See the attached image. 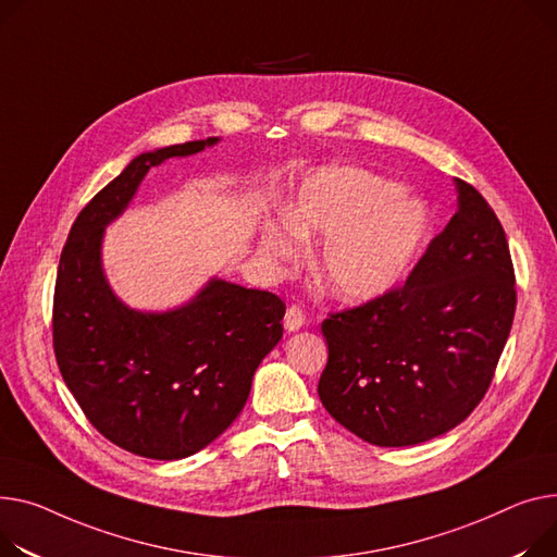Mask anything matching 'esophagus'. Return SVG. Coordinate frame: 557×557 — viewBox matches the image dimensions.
<instances>
[{
	"label": "esophagus",
	"mask_w": 557,
	"mask_h": 557,
	"mask_svg": "<svg viewBox=\"0 0 557 557\" xmlns=\"http://www.w3.org/2000/svg\"><path fill=\"white\" fill-rule=\"evenodd\" d=\"M305 322H307V315L300 307L293 305V307L286 309V313H284V329L286 331H298V329L305 326Z\"/></svg>",
	"instance_id": "34e87169"
}]
</instances>
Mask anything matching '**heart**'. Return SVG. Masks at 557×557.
<instances>
[{
  "mask_svg": "<svg viewBox=\"0 0 557 557\" xmlns=\"http://www.w3.org/2000/svg\"><path fill=\"white\" fill-rule=\"evenodd\" d=\"M428 233L425 206L362 168H326L309 176L286 219L269 221L262 250L275 267L293 264L302 237H326L318 280L333 298L367 302L394 288Z\"/></svg>",
  "mask_w": 557,
  "mask_h": 557,
  "instance_id": "1",
  "label": "heart"
}]
</instances>
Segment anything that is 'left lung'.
I'll return each instance as SVG.
<instances>
[{
  "label": "left lung",
  "instance_id": "8db88e82",
  "mask_svg": "<svg viewBox=\"0 0 557 557\" xmlns=\"http://www.w3.org/2000/svg\"><path fill=\"white\" fill-rule=\"evenodd\" d=\"M457 212L403 286L322 322L326 412L383 448L457 428L484 398L515 318V271L497 214L455 178Z\"/></svg>",
  "mask_w": 557,
  "mask_h": 557
}]
</instances>
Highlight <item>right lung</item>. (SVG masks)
<instances>
[{"label":"right lung","instance_id":"right-lung-1","mask_svg":"<svg viewBox=\"0 0 557 557\" xmlns=\"http://www.w3.org/2000/svg\"><path fill=\"white\" fill-rule=\"evenodd\" d=\"M219 138L138 154L73 221L53 295L60 374L89 423L119 448L174 461L206 448L244 410L259 362L280 343L284 302L212 277L170 311L129 309L102 269V237L152 168Z\"/></svg>","mask_w":557,"mask_h":557}]
</instances>
